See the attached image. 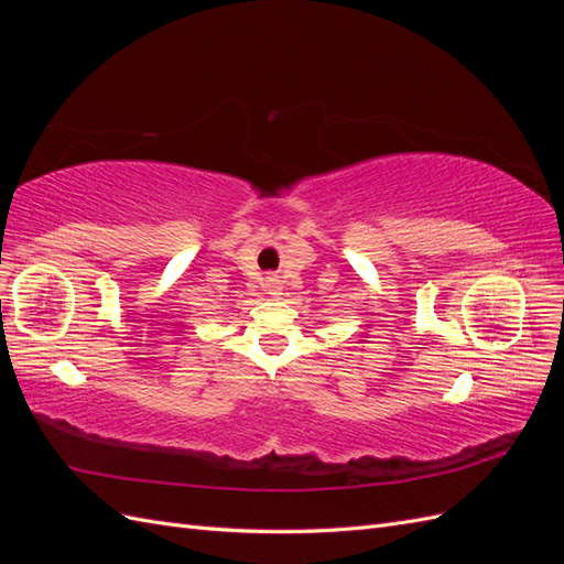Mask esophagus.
Instances as JSON below:
<instances>
[{"instance_id":"1","label":"esophagus","mask_w":564,"mask_h":564,"mask_svg":"<svg viewBox=\"0 0 564 564\" xmlns=\"http://www.w3.org/2000/svg\"><path fill=\"white\" fill-rule=\"evenodd\" d=\"M268 289H270V294H278V282L268 280Z\"/></svg>"}]
</instances>
